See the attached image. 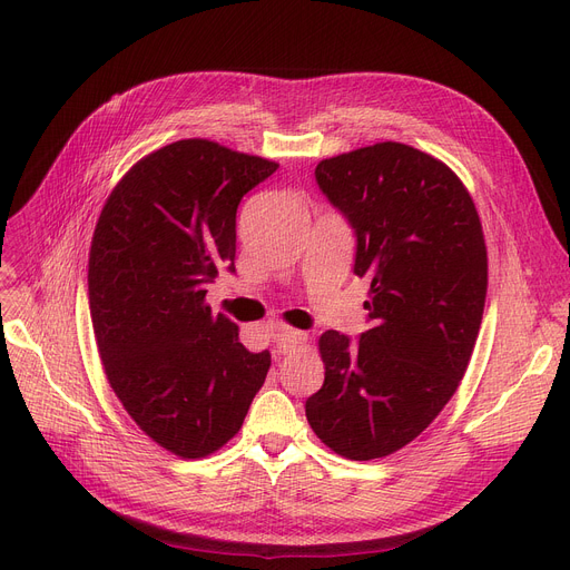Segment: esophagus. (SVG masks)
<instances>
[{
    "instance_id": "esophagus-1",
    "label": "esophagus",
    "mask_w": 570,
    "mask_h": 570,
    "mask_svg": "<svg viewBox=\"0 0 570 570\" xmlns=\"http://www.w3.org/2000/svg\"><path fill=\"white\" fill-rule=\"evenodd\" d=\"M307 333L303 331H291V327H284V331L275 333V351L277 353H293L297 348H303L307 344Z\"/></svg>"
}]
</instances>
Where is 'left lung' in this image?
Returning <instances> with one entry per match:
<instances>
[{"label": "left lung", "mask_w": 570, "mask_h": 570, "mask_svg": "<svg viewBox=\"0 0 570 570\" xmlns=\"http://www.w3.org/2000/svg\"><path fill=\"white\" fill-rule=\"evenodd\" d=\"M314 175L355 230L372 327L355 344L321 335L325 381L305 413L331 451L367 462L411 443L455 395L485 309V235L462 179L411 145L353 149Z\"/></svg>", "instance_id": "8db88e82"}]
</instances>
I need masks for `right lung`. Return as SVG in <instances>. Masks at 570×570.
<instances>
[{
    "mask_svg": "<svg viewBox=\"0 0 570 570\" xmlns=\"http://www.w3.org/2000/svg\"><path fill=\"white\" fill-rule=\"evenodd\" d=\"M279 164L205 138L142 157L110 191L89 249V314L108 383L168 453L198 460L245 423L269 370L207 286L235 273V213Z\"/></svg>",
    "mask_w": 570,
    "mask_h": 570,
    "instance_id": "right-lung-1",
    "label": "right lung"
}]
</instances>
